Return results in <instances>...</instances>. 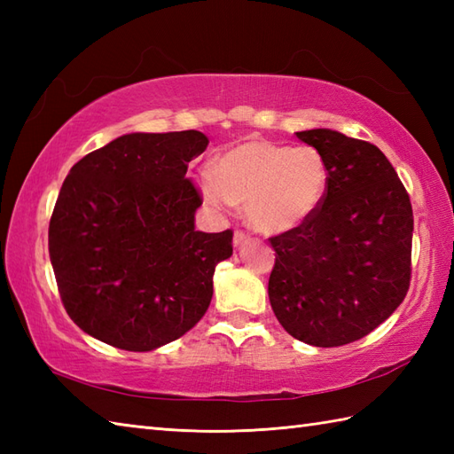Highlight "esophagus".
Masks as SVG:
<instances>
[{
  "label": "esophagus",
  "mask_w": 454,
  "mask_h": 454,
  "mask_svg": "<svg viewBox=\"0 0 454 454\" xmlns=\"http://www.w3.org/2000/svg\"><path fill=\"white\" fill-rule=\"evenodd\" d=\"M247 239H249V234H246L244 230H236V232H234V246H236V247L246 244Z\"/></svg>",
  "instance_id": "obj_1"
}]
</instances>
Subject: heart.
<instances>
[{"instance_id": "obj_1", "label": "heart", "mask_w": 454, "mask_h": 454, "mask_svg": "<svg viewBox=\"0 0 454 454\" xmlns=\"http://www.w3.org/2000/svg\"><path fill=\"white\" fill-rule=\"evenodd\" d=\"M330 183L325 160L310 146L288 148L252 138L226 150L202 176L210 207L246 205L259 232L281 234L306 224L322 207Z\"/></svg>"}]
</instances>
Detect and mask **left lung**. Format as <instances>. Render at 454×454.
Listing matches in <instances>:
<instances>
[{
  "instance_id": "1",
  "label": "left lung",
  "mask_w": 454,
  "mask_h": 454,
  "mask_svg": "<svg viewBox=\"0 0 454 454\" xmlns=\"http://www.w3.org/2000/svg\"><path fill=\"white\" fill-rule=\"evenodd\" d=\"M325 160L330 183L316 215L269 238V301L298 341L361 340L402 304L411 277L413 212L406 187L371 142L330 129L296 132Z\"/></svg>"
}]
</instances>
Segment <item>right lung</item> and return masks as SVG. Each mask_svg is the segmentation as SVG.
Listing matches in <instances>:
<instances>
[{"label":"right lung","instance_id":"obj_1","mask_svg":"<svg viewBox=\"0 0 454 454\" xmlns=\"http://www.w3.org/2000/svg\"><path fill=\"white\" fill-rule=\"evenodd\" d=\"M207 146L199 130L132 132L67 173L48 252L67 316L95 340L152 351L205 316L232 255V230H195L202 199L187 168Z\"/></svg>","mask_w":454,"mask_h":454}]
</instances>
